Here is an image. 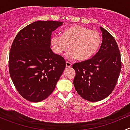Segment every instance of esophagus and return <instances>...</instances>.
Instances as JSON below:
<instances>
[{"label":"esophagus","instance_id":"obj_1","mask_svg":"<svg viewBox=\"0 0 130 130\" xmlns=\"http://www.w3.org/2000/svg\"><path fill=\"white\" fill-rule=\"evenodd\" d=\"M65 65H66V67H72L71 63L67 61L66 63H65Z\"/></svg>","mask_w":130,"mask_h":130}]
</instances>
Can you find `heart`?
Here are the masks:
<instances>
[{
	"label": "heart",
	"instance_id": "heart-1",
	"mask_svg": "<svg viewBox=\"0 0 130 130\" xmlns=\"http://www.w3.org/2000/svg\"><path fill=\"white\" fill-rule=\"evenodd\" d=\"M102 38L97 31L80 25H75L66 29L61 36L55 35L51 38V44L53 52L61 55L70 51L67 57L70 59L77 58L81 61L89 59L100 48Z\"/></svg>",
	"mask_w": 130,
	"mask_h": 130
}]
</instances>
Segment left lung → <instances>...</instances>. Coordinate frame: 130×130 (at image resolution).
I'll return each mask as SVG.
<instances>
[{
	"label": "left lung",
	"instance_id": "8db88e82",
	"mask_svg": "<svg viewBox=\"0 0 130 130\" xmlns=\"http://www.w3.org/2000/svg\"><path fill=\"white\" fill-rule=\"evenodd\" d=\"M103 41L98 53L90 59L75 63L73 85L83 99L91 102L101 101L112 92L121 69V55L116 40L100 27Z\"/></svg>",
	"mask_w": 130,
	"mask_h": 130
}]
</instances>
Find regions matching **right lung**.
<instances>
[{"label": "right lung", "instance_id": "obj_1", "mask_svg": "<svg viewBox=\"0 0 130 130\" xmlns=\"http://www.w3.org/2000/svg\"><path fill=\"white\" fill-rule=\"evenodd\" d=\"M63 24L38 21L22 29L10 48L9 69L18 92L29 101L38 103L55 89L65 68L63 57L50 48L52 31Z\"/></svg>", "mask_w": 130, "mask_h": 130}]
</instances>
